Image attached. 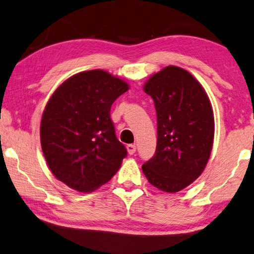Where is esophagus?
Masks as SVG:
<instances>
[{
    "mask_svg": "<svg viewBox=\"0 0 254 254\" xmlns=\"http://www.w3.org/2000/svg\"><path fill=\"white\" fill-rule=\"evenodd\" d=\"M127 152L130 155H133L134 152H135V144H127Z\"/></svg>",
    "mask_w": 254,
    "mask_h": 254,
    "instance_id": "1",
    "label": "esophagus"
}]
</instances>
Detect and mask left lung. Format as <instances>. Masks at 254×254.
<instances>
[{
	"label": "left lung",
	"mask_w": 254,
	"mask_h": 254,
	"mask_svg": "<svg viewBox=\"0 0 254 254\" xmlns=\"http://www.w3.org/2000/svg\"><path fill=\"white\" fill-rule=\"evenodd\" d=\"M157 113V147L142 165L148 182L165 192H179L203 172L215 134L212 107L191 73L170 65L143 86Z\"/></svg>",
	"instance_id": "8db88e82"
}]
</instances>
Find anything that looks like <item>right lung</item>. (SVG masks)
I'll return each instance as SVG.
<instances>
[{
  "label": "right lung",
  "mask_w": 254,
  "mask_h": 254,
  "mask_svg": "<svg viewBox=\"0 0 254 254\" xmlns=\"http://www.w3.org/2000/svg\"><path fill=\"white\" fill-rule=\"evenodd\" d=\"M128 89L103 70L80 72L54 91L40 122V143L50 170L79 192H91L119 171L127 148L119 141L111 106Z\"/></svg>",
  "instance_id": "obj_1"
}]
</instances>
